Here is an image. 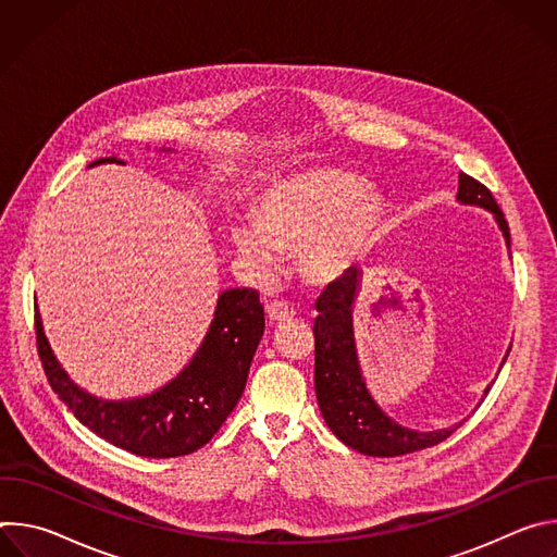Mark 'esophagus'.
Listing matches in <instances>:
<instances>
[{
	"instance_id": "1",
	"label": "esophagus",
	"mask_w": 557,
	"mask_h": 557,
	"mask_svg": "<svg viewBox=\"0 0 557 557\" xmlns=\"http://www.w3.org/2000/svg\"><path fill=\"white\" fill-rule=\"evenodd\" d=\"M267 314H269L271 322H288V320H293V317H295V308L290 304H286V301L275 299V301H271L267 306Z\"/></svg>"
}]
</instances>
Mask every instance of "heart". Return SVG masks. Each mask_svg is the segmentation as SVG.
<instances>
[{"label":"heart","mask_w":557,"mask_h":557,"mask_svg":"<svg viewBox=\"0 0 557 557\" xmlns=\"http://www.w3.org/2000/svg\"><path fill=\"white\" fill-rule=\"evenodd\" d=\"M383 200L344 170L312 168L273 183L253 205V222L231 224V243L247 264L271 273L282 251H295L310 284L342 280L374 247Z\"/></svg>","instance_id":"heart-1"}]
</instances>
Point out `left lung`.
<instances>
[{
    "mask_svg": "<svg viewBox=\"0 0 557 557\" xmlns=\"http://www.w3.org/2000/svg\"><path fill=\"white\" fill-rule=\"evenodd\" d=\"M460 205L483 207L494 213L507 247H511L509 224L492 191L467 174L458 176ZM359 288V271L352 267L342 280L329 284L317 297L314 308V392L322 417L331 432L348 447L366 456H401L445 441L458 425L434 432L410 430L389 419L361 374L352 333V304ZM511 350V348H509ZM507 350V355H509ZM507 355L503 363L507 361ZM490 387H485V394Z\"/></svg>",
    "mask_w": 557,
    "mask_h": 557,
    "instance_id": "obj_1",
    "label": "left lung"
}]
</instances>
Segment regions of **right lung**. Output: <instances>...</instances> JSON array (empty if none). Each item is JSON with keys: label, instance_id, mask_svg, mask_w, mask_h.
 <instances>
[{"label": "right lung", "instance_id": "right-lung-1", "mask_svg": "<svg viewBox=\"0 0 557 557\" xmlns=\"http://www.w3.org/2000/svg\"><path fill=\"white\" fill-rule=\"evenodd\" d=\"M121 163L116 156L95 165ZM37 350L50 387L97 436L145 458H176L207 445L240 401L249 368L264 335V306L253 288L218 297L213 322L189 366L161 389L138 399L106 401L78 387L57 361L35 308Z\"/></svg>", "mask_w": 557, "mask_h": 557}]
</instances>
